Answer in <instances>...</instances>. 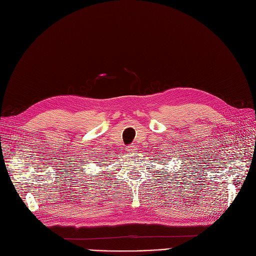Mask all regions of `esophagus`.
I'll return each instance as SVG.
<instances>
[{
    "mask_svg": "<svg viewBox=\"0 0 256 256\" xmlns=\"http://www.w3.org/2000/svg\"><path fill=\"white\" fill-rule=\"evenodd\" d=\"M137 150H138V148H137L136 146H130L126 148L128 153H136Z\"/></svg>",
    "mask_w": 256,
    "mask_h": 256,
    "instance_id": "34e87169",
    "label": "esophagus"
}]
</instances>
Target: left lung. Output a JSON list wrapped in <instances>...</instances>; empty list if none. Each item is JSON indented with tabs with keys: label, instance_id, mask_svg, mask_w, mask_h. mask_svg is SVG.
<instances>
[{
	"label": "left lung",
	"instance_id": "1",
	"mask_svg": "<svg viewBox=\"0 0 256 256\" xmlns=\"http://www.w3.org/2000/svg\"><path fill=\"white\" fill-rule=\"evenodd\" d=\"M162 164H164V162H162ZM162 172H164V171H162Z\"/></svg>",
	"mask_w": 256,
	"mask_h": 256
}]
</instances>
